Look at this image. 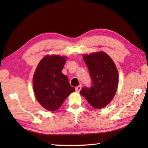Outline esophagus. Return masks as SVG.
<instances>
[{"label":"esophagus","mask_w":148,"mask_h":148,"mask_svg":"<svg viewBox=\"0 0 148 148\" xmlns=\"http://www.w3.org/2000/svg\"><path fill=\"white\" fill-rule=\"evenodd\" d=\"M81 89H82V86H81V85H79V86H77L75 89H76V92H78L80 91V90H81Z\"/></svg>","instance_id":"34e87169"}]
</instances>
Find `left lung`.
<instances>
[{"mask_svg": "<svg viewBox=\"0 0 148 148\" xmlns=\"http://www.w3.org/2000/svg\"><path fill=\"white\" fill-rule=\"evenodd\" d=\"M83 58L89 70L92 84L84 87L79 93L95 108L101 109L113 99L118 85V72L108 55L103 51L84 55Z\"/></svg>", "mask_w": 148, "mask_h": 148, "instance_id": "1", "label": "left lung"}]
</instances>
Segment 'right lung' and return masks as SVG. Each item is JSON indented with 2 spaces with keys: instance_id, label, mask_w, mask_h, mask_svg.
Returning <instances> with one entry per match:
<instances>
[{
  "instance_id": "add662e5",
  "label": "right lung",
  "mask_w": 148,
  "mask_h": 148,
  "mask_svg": "<svg viewBox=\"0 0 148 148\" xmlns=\"http://www.w3.org/2000/svg\"><path fill=\"white\" fill-rule=\"evenodd\" d=\"M66 57L47 56L36 67L33 76L34 92L37 101L49 111L58 110L67 97L75 91L61 71Z\"/></svg>"
}]
</instances>
